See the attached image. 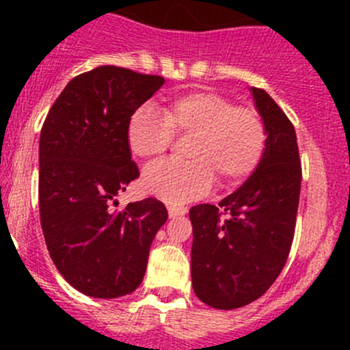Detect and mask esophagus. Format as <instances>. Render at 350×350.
<instances>
[{
    "label": "esophagus",
    "instance_id": "34e87169",
    "mask_svg": "<svg viewBox=\"0 0 350 350\" xmlns=\"http://www.w3.org/2000/svg\"><path fill=\"white\" fill-rule=\"evenodd\" d=\"M167 211H169V217L176 218V217H181V215H185L186 208L185 206H169Z\"/></svg>",
    "mask_w": 350,
    "mask_h": 350
}]
</instances>
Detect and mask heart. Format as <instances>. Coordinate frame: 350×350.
I'll list each match as a JSON object with an SVG mask.
<instances>
[{
	"mask_svg": "<svg viewBox=\"0 0 350 350\" xmlns=\"http://www.w3.org/2000/svg\"><path fill=\"white\" fill-rule=\"evenodd\" d=\"M174 135L191 137L185 152L189 162H155L142 174L144 191L171 204L206 195L213 176L220 185H237L259 164L266 146L259 113L211 91L174 98L162 113L135 109L126 126L130 150L140 159L164 154Z\"/></svg>",
	"mask_w": 350,
	"mask_h": 350,
	"instance_id": "b5f03b06",
	"label": "heart"
}]
</instances>
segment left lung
<instances>
[{
    "mask_svg": "<svg viewBox=\"0 0 350 350\" xmlns=\"http://www.w3.org/2000/svg\"><path fill=\"white\" fill-rule=\"evenodd\" d=\"M266 126L252 174L220 203L189 210L191 283L208 306L234 310L256 301L283 271L298 213L301 165L295 126L264 90L250 88Z\"/></svg>",
    "mask_w": 350,
    "mask_h": 350,
    "instance_id": "left-lung-1",
    "label": "left lung"
}]
</instances>
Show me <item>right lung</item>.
I'll return each mask as SVG.
<instances>
[{
  "mask_svg": "<svg viewBox=\"0 0 350 350\" xmlns=\"http://www.w3.org/2000/svg\"><path fill=\"white\" fill-rule=\"evenodd\" d=\"M164 77L101 66L69 81L45 118L38 146V204L49 254L62 278L93 298L139 288L167 210L155 198L113 210L139 178L126 126Z\"/></svg>",
  "mask_w": 350,
  "mask_h": 350,
  "instance_id": "right-lung-1",
  "label": "right lung"
}]
</instances>
